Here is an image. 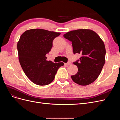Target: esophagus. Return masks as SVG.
<instances>
[{
    "mask_svg": "<svg viewBox=\"0 0 120 120\" xmlns=\"http://www.w3.org/2000/svg\"><path fill=\"white\" fill-rule=\"evenodd\" d=\"M64 64L65 65H70V64H71V61H68V62L67 63H65Z\"/></svg>",
    "mask_w": 120,
    "mask_h": 120,
    "instance_id": "obj_1",
    "label": "esophagus"
}]
</instances>
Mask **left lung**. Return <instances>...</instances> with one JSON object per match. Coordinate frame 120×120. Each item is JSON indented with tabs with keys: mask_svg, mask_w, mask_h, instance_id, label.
<instances>
[{
	"mask_svg": "<svg viewBox=\"0 0 120 120\" xmlns=\"http://www.w3.org/2000/svg\"><path fill=\"white\" fill-rule=\"evenodd\" d=\"M64 37L71 42L74 54L82 56L73 63L78 71L71 76L72 81L81 86L90 84L99 77L105 63L104 42L95 31L90 30H72L64 34Z\"/></svg>",
	"mask_w": 120,
	"mask_h": 120,
	"instance_id": "obj_1",
	"label": "left lung"
}]
</instances>
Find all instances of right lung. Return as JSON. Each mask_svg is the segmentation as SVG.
I'll return each mask as SVG.
<instances>
[{
  "label": "right lung",
  "instance_id": "1",
  "mask_svg": "<svg viewBox=\"0 0 120 120\" xmlns=\"http://www.w3.org/2000/svg\"><path fill=\"white\" fill-rule=\"evenodd\" d=\"M60 34L42 29H31L21 35L17 43L19 63L25 74L36 85L49 84L58 69L64 66L63 63L46 60L45 56L52 48L53 39Z\"/></svg>",
  "mask_w": 120,
  "mask_h": 120
}]
</instances>
